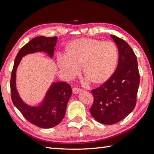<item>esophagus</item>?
I'll return each instance as SVG.
<instances>
[{"label": "esophagus", "instance_id": "34e87169", "mask_svg": "<svg viewBox=\"0 0 154 154\" xmlns=\"http://www.w3.org/2000/svg\"><path fill=\"white\" fill-rule=\"evenodd\" d=\"M81 91H82V89H80V88H79L74 87L73 88H72V92H73L74 94L79 93L81 92Z\"/></svg>", "mask_w": 154, "mask_h": 154}]
</instances>
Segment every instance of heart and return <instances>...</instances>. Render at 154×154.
Here are the masks:
<instances>
[{"label": "heart", "mask_w": 154, "mask_h": 154, "mask_svg": "<svg viewBox=\"0 0 154 154\" xmlns=\"http://www.w3.org/2000/svg\"><path fill=\"white\" fill-rule=\"evenodd\" d=\"M118 58V48L111 41L80 38L70 44L67 54H59L57 60L60 69L66 77L77 75L82 66L86 75L85 82L92 80L99 83L110 77Z\"/></svg>", "instance_id": "heart-1"}]
</instances>
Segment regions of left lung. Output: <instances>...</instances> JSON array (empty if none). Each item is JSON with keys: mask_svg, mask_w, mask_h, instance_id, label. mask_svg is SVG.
<instances>
[{"mask_svg": "<svg viewBox=\"0 0 154 154\" xmlns=\"http://www.w3.org/2000/svg\"><path fill=\"white\" fill-rule=\"evenodd\" d=\"M111 36L118 46V66L107 81L92 90L94 103L90 109L93 118L106 125L118 123L133 111L140 82L134 51L122 38Z\"/></svg>", "mask_w": 154, "mask_h": 154, "instance_id": "obj_1", "label": "left lung"}]
</instances>
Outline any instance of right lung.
I'll list each match as a JSON object with an SVG mask.
<instances>
[{
  "mask_svg": "<svg viewBox=\"0 0 154 154\" xmlns=\"http://www.w3.org/2000/svg\"><path fill=\"white\" fill-rule=\"evenodd\" d=\"M57 40V36H40L34 38L23 46L15 57L10 81L13 103L28 122L42 128L56 126L64 118L68 101L72 94L71 85L64 82L53 83L39 105L29 106L24 103L18 94L15 84L16 71L22 57L28 54L43 51L52 58Z\"/></svg>",
  "mask_w": 154,
  "mask_h": 154,
  "instance_id": "1",
  "label": "right lung"
}]
</instances>
